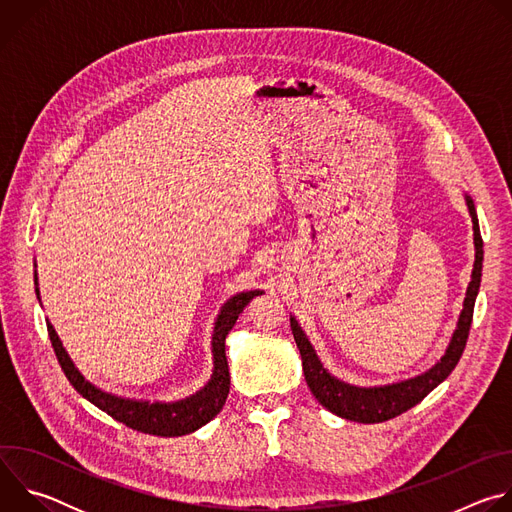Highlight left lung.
I'll return each instance as SVG.
<instances>
[{
    "instance_id": "left-lung-1",
    "label": "left lung",
    "mask_w": 512,
    "mask_h": 512,
    "mask_svg": "<svg viewBox=\"0 0 512 512\" xmlns=\"http://www.w3.org/2000/svg\"><path fill=\"white\" fill-rule=\"evenodd\" d=\"M468 212L472 216V229H474V249H476V259H474V269H472V279L466 289V298H464V308L460 312L456 330L452 334V340L444 352V356L437 360L431 369L425 373L399 381V383H389V385H379V387H356L350 383H344L330 375L322 360L318 358L312 342L308 340L306 332L298 324L294 316H289L291 332H294L296 344L302 354V367H304V377L306 383L312 391V395L320 401L322 407L332 411L334 415L358 423H381L387 419H393L407 409L415 407L423 397H427L437 385L444 383L450 373L456 369V364L466 348V340L470 334V324H472V314H474V302L480 289V277H482V237H480V227H478V216L474 208V200L464 194Z\"/></svg>"
}]
</instances>
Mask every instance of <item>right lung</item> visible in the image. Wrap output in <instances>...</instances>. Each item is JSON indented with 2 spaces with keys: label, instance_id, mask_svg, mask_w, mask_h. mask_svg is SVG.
Masks as SVG:
<instances>
[{
  "label": "right lung",
  "instance_id": "obj_1",
  "mask_svg": "<svg viewBox=\"0 0 512 512\" xmlns=\"http://www.w3.org/2000/svg\"><path fill=\"white\" fill-rule=\"evenodd\" d=\"M34 283H36V296L40 300V289H38V273H34ZM263 294L259 289L253 291H241V294L233 296L231 300L225 302L214 322L212 330V375L210 381L196 391L194 395L164 403V401H143V399H129V397H119L113 393H107L99 387H95L91 381L83 377V373L75 367V362L70 360L68 352L64 350L54 326L48 324V336L52 342V348L56 352V358L60 362V367L70 381V385L75 387L87 401H91L95 407L111 415L113 419L125 423L131 429H137L141 433H152V435H162V437H176V435H186L202 425H206L216 413L223 409L229 389H231V375H229V362H227V352H225V340L227 334L233 330L239 314L247 308V304Z\"/></svg>",
  "mask_w": 512,
  "mask_h": 512
}]
</instances>
